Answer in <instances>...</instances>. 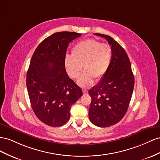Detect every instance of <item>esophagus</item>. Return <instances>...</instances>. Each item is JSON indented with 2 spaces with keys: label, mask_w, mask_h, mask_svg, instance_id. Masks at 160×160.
Masks as SVG:
<instances>
[{
  "label": "esophagus",
  "mask_w": 160,
  "mask_h": 160,
  "mask_svg": "<svg viewBox=\"0 0 160 160\" xmlns=\"http://www.w3.org/2000/svg\"><path fill=\"white\" fill-rule=\"evenodd\" d=\"M82 92H83V94H86L88 93V90H86V89H83V90H82Z\"/></svg>",
  "instance_id": "esophagus-1"
}]
</instances>
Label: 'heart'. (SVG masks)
Listing matches in <instances>:
<instances>
[{
  "instance_id": "heart-1",
  "label": "heart",
  "mask_w": 160,
  "mask_h": 160,
  "mask_svg": "<svg viewBox=\"0 0 160 160\" xmlns=\"http://www.w3.org/2000/svg\"><path fill=\"white\" fill-rule=\"evenodd\" d=\"M112 59V49L108 44L94 39L78 43L72 49V56L65 58L66 72L72 79H77L82 69L84 73L78 80L82 87H88L94 79L99 80L106 74Z\"/></svg>"
}]
</instances>
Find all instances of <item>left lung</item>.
<instances>
[{"label": "left lung", "mask_w": 160, "mask_h": 160, "mask_svg": "<svg viewBox=\"0 0 160 160\" xmlns=\"http://www.w3.org/2000/svg\"><path fill=\"white\" fill-rule=\"evenodd\" d=\"M94 35L107 40L111 46L112 59L100 82L88 91L92 98L89 119L98 127H107L117 124L125 116L133 94L135 79L125 49L110 36Z\"/></svg>", "instance_id": "obj_1"}]
</instances>
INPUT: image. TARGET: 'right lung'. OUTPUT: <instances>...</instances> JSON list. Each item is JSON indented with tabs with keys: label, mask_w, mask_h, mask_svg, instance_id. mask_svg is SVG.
Wrapping results in <instances>:
<instances>
[{
	"label": "right lung",
	"mask_w": 160,
	"mask_h": 160,
	"mask_svg": "<svg viewBox=\"0 0 160 160\" xmlns=\"http://www.w3.org/2000/svg\"><path fill=\"white\" fill-rule=\"evenodd\" d=\"M81 35L62 31L45 39L36 48L27 73V88L35 115L57 127L69 121L70 108L82 90L67 74L64 60L68 45Z\"/></svg>",
	"instance_id": "obj_1"
}]
</instances>
